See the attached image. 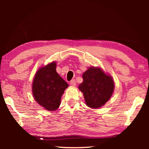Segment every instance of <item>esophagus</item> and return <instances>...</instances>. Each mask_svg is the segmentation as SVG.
Here are the masks:
<instances>
[{
    "mask_svg": "<svg viewBox=\"0 0 149 149\" xmlns=\"http://www.w3.org/2000/svg\"><path fill=\"white\" fill-rule=\"evenodd\" d=\"M70 84L72 86H75L76 85V82H75V80L73 79L70 82Z\"/></svg>",
    "mask_w": 149,
    "mask_h": 149,
    "instance_id": "esophagus-1",
    "label": "esophagus"
}]
</instances>
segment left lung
<instances>
[{"label": "left lung", "instance_id": "8db88e82", "mask_svg": "<svg viewBox=\"0 0 149 149\" xmlns=\"http://www.w3.org/2000/svg\"><path fill=\"white\" fill-rule=\"evenodd\" d=\"M79 89L83 93L86 105L91 109L103 106L111 97L115 90L112 76L100 66H90L83 74Z\"/></svg>", "mask_w": 149, "mask_h": 149}]
</instances>
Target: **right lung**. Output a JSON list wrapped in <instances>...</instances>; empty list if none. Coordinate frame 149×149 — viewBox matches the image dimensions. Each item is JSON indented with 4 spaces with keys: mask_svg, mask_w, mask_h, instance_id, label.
<instances>
[{
    "mask_svg": "<svg viewBox=\"0 0 149 149\" xmlns=\"http://www.w3.org/2000/svg\"><path fill=\"white\" fill-rule=\"evenodd\" d=\"M56 61L38 69L32 83V93L36 102L49 111H54L61 104V99L68 84L56 72Z\"/></svg>",
    "mask_w": 149,
    "mask_h": 149,
    "instance_id": "add662e5",
    "label": "right lung"
}]
</instances>
